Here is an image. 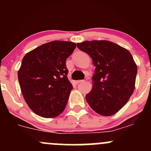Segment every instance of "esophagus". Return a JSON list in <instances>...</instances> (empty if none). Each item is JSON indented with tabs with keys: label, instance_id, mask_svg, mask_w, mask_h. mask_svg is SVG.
I'll use <instances>...</instances> for the list:
<instances>
[{
	"label": "esophagus",
	"instance_id": "obj_1",
	"mask_svg": "<svg viewBox=\"0 0 151 151\" xmlns=\"http://www.w3.org/2000/svg\"><path fill=\"white\" fill-rule=\"evenodd\" d=\"M85 81H86V80H77V81H76V83H77V84H79V83H83V82H85Z\"/></svg>",
	"mask_w": 151,
	"mask_h": 151
}]
</instances>
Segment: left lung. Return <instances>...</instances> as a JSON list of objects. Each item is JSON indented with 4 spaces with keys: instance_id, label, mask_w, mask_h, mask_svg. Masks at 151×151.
Returning <instances> with one entry per match:
<instances>
[{
    "instance_id": "left-lung-1",
    "label": "left lung",
    "mask_w": 151,
    "mask_h": 151,
    "mask_svg": "<svg viewBox=\"0 0 151 151\" xmlns=\"http://www.w3.org/2000/svg\"><path fill=\"white\" fill-rule=\"evenodd\" d=\"M89 55L96 67L93 87L85 96L87 102L99 115L117 113L130 99L135 88L137 66L128 50L106 40L77 43Z\"/></svg>"
}]
</instances>
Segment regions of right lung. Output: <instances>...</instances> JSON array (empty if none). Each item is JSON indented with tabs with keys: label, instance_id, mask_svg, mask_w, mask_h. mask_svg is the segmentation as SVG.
Returning a JSON list of instances; mask_svg holds the SVG:
<instances>
[{
	"label": "right lung",
	"instance_id": "right-lung-1",
	"mask_svg": "<svg viewBox=\"0 0 151 151\" xmlns=\"http://www.w3.org/2000/svg\"><path fill=\"white\" fill-rule=\"evenodd\" d=\"M76 46L71 42L52 41L22 58L18 80L25 102L36 115L52 118L64 110L73 88L67 77L66 60Z\"/></svg>",
	"mask_w": 151,
	"mask_h": 151
}]
</instances>
